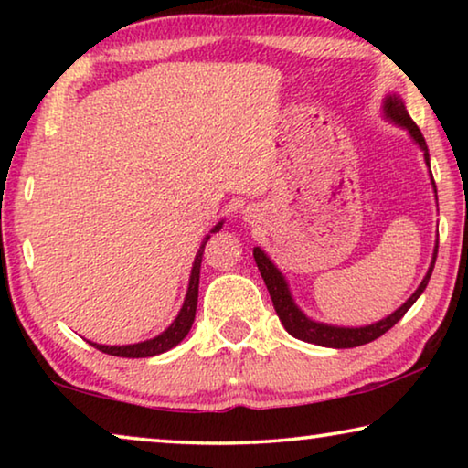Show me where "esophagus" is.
Masks as SVG:
<instances>
[{"label":"esophagus","mask_w":468,"mask_h":468,"mask_svg":"<svg viewBox=\"0 0 468 468\" xmlns=\"http://www.w3.org/2000/svg\"><path fill=\"white\" fill-rule=\"evenodd\" d=\"M245 218H256V210H251V208L245 210Z\"/></svg>","instance_id":"1"}]
</instances>
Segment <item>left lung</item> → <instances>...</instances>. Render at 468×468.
I'll use <instances>...</instances> for the list:
<instances>
[{
  "label": "left lung",
  "mask_w": 468,
  "mask_h": 468,
  "mask_svg": "<svg viewBox=\"0 0 468 468\" xmlns=\"http://www.w3.org/2000/svg\"><path fill=\"white\" fill-rule=\"evenodd\" d=\"M386 115L390 117L392 122L400 123L402 128H407L410 132V136H413L417 144L423 148L425 161H427V165H430V153H427V144H425L423 133H421V130L417 128V123L410 120V115L407 113V109H405V105H402V101L399 97H388L386 99ZM253 258H256L258 271H260V274H262L268 292H271V299L274 303L276 314H279V320L282 322V326L287 328L291 336H295L299 340H305V343L322 345V346L353 348V346L367 345V343H371V340H376L382 335H386V332L390 330L394 324L409 312V307L415 303L419 295H421V292L425 291L427 282H430L435 258H438V245H435L430 271H427L423 282L419 284V289L409 297L407 303L400 305L399 310H396L392 315H388V318L371 324V326H363V328H336V326H328V324H320V322H314L310 318H305V314L301 312L295 303H292L287 282H284L282 274L276 271L271 260L266 258V253L260 248H253Z\"/></svg>",
  "instance_id": "left-lung-1"
}]
</instances>
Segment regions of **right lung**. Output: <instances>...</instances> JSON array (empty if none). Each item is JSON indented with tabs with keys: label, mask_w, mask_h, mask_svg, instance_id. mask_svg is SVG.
Here are the masks:
<instances>
[{
	"label": "right lung",
	"mask_w": 468,
	"mask_h": 468,
	"mask_svg": "<svg viewBox=\"0 0 468 468\" xmlns=\"http://www.w3.org/2000/svg\"><path fill=\"white\" fill-rule=\"evenodd\" d=\"M223 227V223H218L215 229H212V233H217L218 229ZM210 239V235L206 237L202 241L200 250L196 253V260H194V268H192V276H189V289H187V295L184 301V307H181L179 315L176 318V322L171 324V326L163 332V335H158L150 340H144V343H138V345H125V346H107V345H97V343H90L94 348H99V351L107 353V355H113V357H130V359H140V357H153V355H161L165 351H169L176 345H179L181 340L187 336L189 328H192L194 318H196V307H197V284H200V266H202V253L206 248V241Z\"/></svg>",
	"instance_id": "right-lung-1"
}]
</instances>
